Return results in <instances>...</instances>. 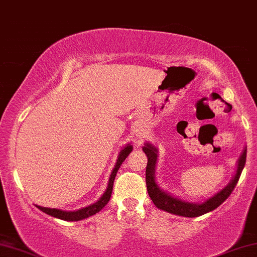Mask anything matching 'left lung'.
<instances>
[{
    "mask_svg": "<svg viewBox=\"0 0 257 257\" xmlns=\"http://www.w3.org/2000/svg\"><path fill=\"white\" fill-rule=\"evenodd\" d=\"M144 152L148 157L147 168H146V185H147V191L149 197H151L154 204L157 208L162 209V210L171 212V214L184 216V217H199L201 215L207 214L209 211H212L217 207H219L231 193L233 192L234 187L238 184L240 175H241L244 164H246V155H247V148L244 149L241 157L238 162V169H236V173L234 178L232 179L230 184L226 187L222 189L219 193H217L215 196L210 197L206 202L197 204V203H189L181 201L177 197H173L171 195L167 194V193L160 189L155 183V164L157 160V151L156 148L152 145H146L144 148Z\"/></svg>",
    "mask_w": 257,
    "mask_h": 257,
    "instance_id": "left-lung-1",
    "label": "left lung"
}]
</instances>
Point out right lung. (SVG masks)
Masks as SVG:
<instances>
[{"label":"right lung","mask_w":257,"mask_h":257,"mask_svg":"<svg viewBox=\"0 0 257 257\" xmlns=\"http://www.w3.org/2000/svg\"><path fill=\"white\" fill-rule=\"evenodd\" d=\"M131 152H132V146L131 145L125 146L123 151L120 152L119 156H118V160H117V163L115 165V168H113L111 175H110L108 188H106V191L104 192V194L102 195L101 199L98 200L97 202L93 203L92 206L82 208V209H80V210H77V211H63V210H60V209L43 208V207H40V206H37V207L40 209L41 211L46 212L47 215L56 217V218H60V219H63V220H68V222H74V220H80V219L87 218V217H89V216L95 215L96 212L100 211L101 209L103 208V207H105V204L109 202L110 197H111L112 187H113V180H115V177L117 175V171H118V170H119L121 163H123L126 157L130 155V153H131Z\"/></svg>","instance_id":"1"}]
</instances>
